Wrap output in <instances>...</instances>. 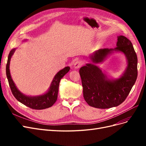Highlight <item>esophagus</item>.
I'll return each instance as SVG.
<instances>
[{
    "label": "esophagus",
    "instance_id": "34e87169",
    "mask_svg": "<svg viewBox=\"0 0 146 146\" xmlns=\"http://www.w3.org/2000/svg\"><path fill=\"white\" fill-rule=\"evenodd\" d=\"M82 65V61H77L74 64V68L76 69H78L79 68H80Z\"/></svg>",
    "mask_w": 146,
    "mask_h": 146
}]
</instances>
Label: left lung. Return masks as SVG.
<instances>
[{"instance_id":"1","label":"left lung","mask_w":146,"mask_h":146,"mask_svg":"<svg viewBox=\"0 0 146 146\" xmlns=\"http://www.w3.org/2000/svg\"><path fill=\"white\" fill-rule=\"evenodd\" d=\"M114 52L125 55L127 67L119 78L110 79L96 64L103 62ZM91 63L79 70L83 86V97L91 107L106 109L121 104L129 95L138 76L136 54L132 43L125 36H117L116 47L100 48L90 56Z\"/></svg>"}]
</instances>
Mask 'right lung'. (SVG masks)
Instances as JSON below:
<instances>
[{
    "instance_id": "right-lung-1",
    "label": "right lung",
    "mask_w": 146,
    "mask_h": 146,
    "mask_svg": "<svg viewBox=\"0 0 146 146\" xmlns=\"http://www.w3.org/2000/svg\"><path fill=\"white\" fill-rule=\"evenodd\" d=\"M16 49V48H13L8 55L7 64L6 66V74L8 83L11 88V90L15 98L20 102L21 103L27 106V107L35 110H43L51 107L57 100L58 97V88L60 82L65 74H67L70 70L69 66L65 67L57 72L54 77V79L50 84V86L48 91L45 94L37 96H29L21 92L16 87L15 83L13 82L11 77L10 71V60L13 55Z\"/></svg>"
}]
</instances>
